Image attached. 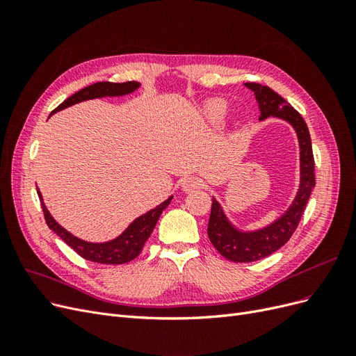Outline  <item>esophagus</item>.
Segmentation results:
<instances>
[{
	"label": "esophagus",
	"instance_id": "esophagus-1",
	"mask_svg": "<svg viewBox=\"0 0 356 356\" xmlns=\"http://www.w3.org/2000/svg\"><path fill=\"white\" fill-rule=\"evenodd\" d=\"M202 186H203V181H202L199 177H195V175L186 177L184 179L181 181V187H182V190L187 191V193L196 191V190H199Z\"/></svg>",
	"mask_w": 356,
	"mask_h": 356
}]
</instances>
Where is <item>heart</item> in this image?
I'll use <instances>...</instances> for the list:
<instances>
[{"mask_svg":"<svg viewBox=\"0 0 356 356\" xmlns=\"http://www.w3.org/2000/svg\"><path fill=\"white\" fill-rule=\"evenodd\" d=\"M203 114L211 123H220L227 114V102L222 99H212L204 105Z\"/></svg>","mask_w":356,"mask_h":356,"instance_id":"1","label":"heart"}]
</instances>
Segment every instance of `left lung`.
Returning a JSON list of instances; mask_svg holds the SVG:
<instances>
[{"instance_id": "left-lung-1", "label": "left lung", "mask_w": 356, "mask_h": 356, "mask_svg": "<svg viewBox=\"0 0 356 356\" xmlns=\"http://www.w3.org/2000/svg\"><path fill=\"white\" fill-rule=\"evenodd\" d=\"M248 89L255 93L260 106V120L277 117L294 127L300 144V187L288 211L272 224L254 232H242L236 229L227 220L221 204L212 197L211 217L208 224V236L224 258L234 263H251L273 254L284 246L301 220L310 193L315 187V160L312 152L310 134L303 117L291 106L282 96L260 83H245Z\"/></svg>"}]
</instances>
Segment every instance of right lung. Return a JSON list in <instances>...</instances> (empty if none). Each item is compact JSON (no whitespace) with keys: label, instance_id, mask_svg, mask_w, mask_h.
<instances>
[{"label":"right lung","instance_id":"right-lung-1","mask_svg":"<svg viewBox=\"0 0 356 356\" xmlns=\"http://www.w3.org/2000/svg\"><path fill=\"white\" fill-rule=\"evenodd\" d=\"M138 88H139L138 81L95 83L70 96V98L63 101L53 113L68 108V106L79 104L81 101L105 98V96H123V95L135 92ZM37 193L41 200V208H42V212H44V218L49 229L55 232L63 242L68 243L75 252L84 258V260L99 263V264H124V263L132 261L134 258H136L139 254H141L144 243L147 242L149 234H152V232L156 227L160 213L163 212V209L172 200V196H170L154 209L148 211L147 213L141 215V217H138L134 222H131V225H129L120 236H117L115 239L110 242H104V243H93V242H86L83 239L75 238L74 234H71L70 232L63 229L60 224H58L55 218L50 215V212L47 211L44 202H42L40 190H37Z\"/></svg>","mask_w":356,"mask_h":356}]
</instances>
